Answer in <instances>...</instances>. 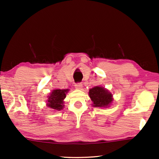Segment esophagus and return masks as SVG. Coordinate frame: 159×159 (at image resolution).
Returning a JSON list of instances; mask_svg holds the SVG:
<instances>
[{
	"instance_id": "obj_1",
	"label": "esophagus",
	"mask_w": 159,
	"mask_h": 159,
	"mask_svg": "<svg viewBox=\"0 0 159 159\" xmlns=\"http://www.w3.org/2000/svg\"><path fill=\"white\" fill-rule=\"evenodd\" d=\"M75 86L76 88L80 90V89H82V84L80 83V82H78V83H76L75 84Z\"/></svg>"
}]
</instances>
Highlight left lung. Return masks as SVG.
<instances>
[{"label":"left lung","mask_w":159,"mask_h":159,"mask_svg":"<svg viewBox=\"0 0 159 159\" xmlns=\"http://www.w3.org/2000/svg\"><path fill=\"white\" fill-rule=\"evenodd\" d=\"M89 95L93 102L94 107H106L111 103L112 95L107 90L96 86L89 90Z\"/></svg>","instance_id":"1"}]
</instances>
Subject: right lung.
<instances>
[{
	"label": "right lung",
	"mask_w": 159,
	"mask_h": 159,
	"mask_svg": "<svg viewBox=\"0 0 159 159\" xmlns=\"http://www.w3.org/2000/svg\"><path fill=\"white\" fill-rule=\"evenodd\" d=\"M69 90H54L51 93V95H48V100L47 105L48 107L53 108V109L60 111L64 108V101L63 100L66 97V93Z\"/></svg>",
	"instance_id": "obj_1"
}]
</instances>
